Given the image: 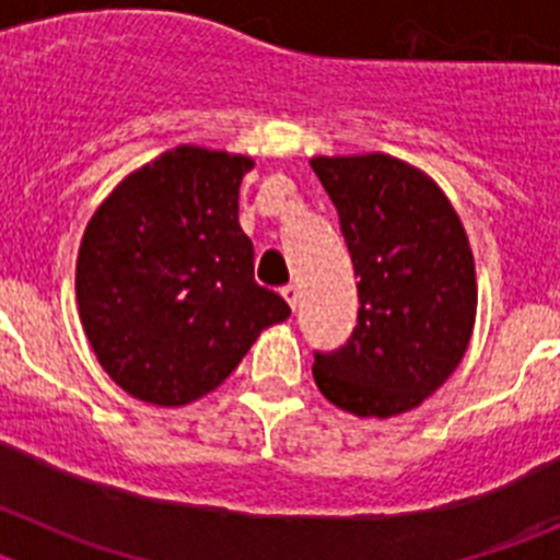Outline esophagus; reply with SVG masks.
<instances>
[{
  "mask_svg": "<svg viewBox=\"0 0 560 560\" xmlns=\"http://www.w3.org/2000/svg\"><path fill=\"white\" fill-rule=\"evenodd\" d=\"M280 294H283V300L291 305V308H296V303H300V289H296L294 283L283 285V291H280Z\"/></svg>",
  "mask_w": 560,
  "mask_h": 560,
  "instance_id": "esophagus-1",
  "label": "esophagus"
}]
</instances>
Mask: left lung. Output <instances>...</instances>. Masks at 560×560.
I'll list each match as a JSON object with an SVG mask.
<instances>
[{
    "instance_id": "left-lung-1",
    "label": "left lung",
    "mask_w": 560,
    "mask_h": 560,
    "mask_svg": "<svg viewBox=\"0 0 560 560\" xmlns=\"http://www.w3.org/2000/svg\"><path fill=\"white\" fill-rule=\"evenodd\" d=\"M359 277V316L314 353L319 393L359 418L420 407L457 370L477 316L474 255L446 192L387 153L314 156Z\"/></svg>"
}]
</instances>
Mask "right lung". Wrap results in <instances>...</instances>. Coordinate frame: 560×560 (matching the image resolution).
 Segmentation results:
<instances>
[{
	"instance_id": "add662e5",
	"label": "right lung",
	"mask_w": 560,
	"mask_h": 560,
	"mask_svg": "<svg viewBox=\"0 0 560 560\" xmlns=\"http://www.w3.org/2000/svg\"><path fill=\"white\" fill-rule=\"evenodd\" d=\"M255 162L179 145L133 171L97 207L75 294L101 368L133 398L185 407L241 364L260 330L289 319L255 283L237 187Z\"/></svg>"
}]
</instances>
